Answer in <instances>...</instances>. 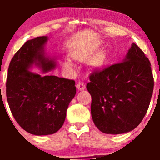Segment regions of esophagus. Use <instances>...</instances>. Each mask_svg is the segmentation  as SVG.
<instances>
[{
    "mask_svg": "<svg viewBox=\"0 0 160 160\" xmlns=\"http://www.w3.org/2000/svg\"><path fill=\"white\" fill-rule=\"evenodd\" d=\"M76 87H77V89L79 90H82L86 88V86H85V83L83 82H79L77 83L76 85Z\"/></svg>",
    "mask_w": 160,
    "mask_h": 160,
    "instance_id": "1",
    "label": "esophagus"
}]
</instances>
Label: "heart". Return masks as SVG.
I'll use <instances>...</instances> for the list:
<instances>
[{"mask_svg":"<svg viewBox=\"0 0 160 160\" xmlns=\"http://www.w3.org/2000/svg\"><path fill=\"white\" fill-rule=\"evenodd\" d=\"M76 57L79 58H83L86 57V55L84 54H76ZM91 63L92 65H94V66H97V65H100L102 63V59L101 58H98L93 59L91 61ZM67 65L68 66H72V63L70 60L67 61Z\"/></svg>","mask_w":160,"mask_h":160,"instance_id":"obj_1","label":"heart"}]
</instances>
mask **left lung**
<instances>
[{"mask_svg":"<svg viewBox=\"0 0 160 160\" xmlns=\"http://www.w3.org/2000/svg\"><path fill=\"white\" fill-rule=\"evenodd\" d=\"M87 88L98 129L112 135L129 132L142 122L153 93L149 59L133 43L122 62L90 73Z\"/></svg>","mask_w":160,"mask_h":160,"instance_id":"8db88e82","label":"left lung"}]
</instances>
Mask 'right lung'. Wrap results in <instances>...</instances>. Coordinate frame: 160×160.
I'll return each instance as SVG.
<instances>
[{"instance_id":"obj_1","label":"right lung","mask_w":160,"mask_h":160,"mask_svg":"<svg viewBox=\"0 0 160 160\" xmlns=\"http://www.w3.org/2000/svg\"><path fill=\"white\" fill-rule=\"evenodd\" d=\"M47 39L38 37L24 44L9 63L6 81L7 101L14 118L25 131L36 135H52L62 127L76 94L73 80L29 71L32 65L43 72L56 66L44 54Z\"/></svg>"}]
</instances>
